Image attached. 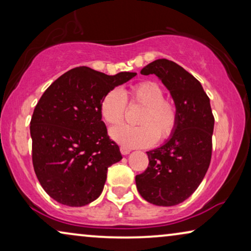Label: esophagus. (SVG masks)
Returning a JSON list of instances; mask_svg holds the SVG:
<instances>
[{
  "mask_svg": "<svg viewBox=\"0 0 251 251\" xmlns=\"http://www.w3.org/2000/svg\"><path fill=\"white\" fill-rule=\"evenodd\" d=\"M120 151H121V153L123 154V155H128V154H129L130 152H131V150L126 149V147H125V146L120 147Z\"/></svg>",
  "mask_w": 251,
  "mask_h": 251,
  "instance_id": "obj_1",
  "label": "esophagus"
}]
</instances>
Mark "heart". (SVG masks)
Instances as JSON below:
<instances>
[{
    "label": "heart",
    "mask_w": 251,
    "mask_h": 251,
    "mask_svg": "<svg viewBox=\"0 0 251 251\" xmlns=\"http://www.w3.org/2000/svg\"><path fill=\"white\" fill-rule=\"evenodd\" d=\"M130 104L144 106L138 118L139 126L118 125L109 130V135L120 145L126 149L147 147L173 135L178 122L176 105L170 99L163 98V89L153 81L139 82L126 92ZM126 100L120 89H112L102 97L99 112L108 125H115L123 119Z\"/></svg>",
    "instance_id": "heart-1"
}]
</instances>
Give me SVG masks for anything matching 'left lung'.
I'll use <instances>...</instances> for the list:
<instances>
[{
	"instance_id": "left-lung-1",
	"label": "left lung",
	"mask_w": 251,
	"mask_h": 251,
	"mask_svg": "<svg viewBox=\"0 0 251 251\" xmlns=\"http://www.w3.org/2000/svg\"><path fill=\"white\" fill-rule=\"evenodd\" d=\"M140 74L162 81L177 107L178 122L163 145L146 152L150 163L136 176L137 190L150 203L171 207L194 193L210 164L215 123L210 99L193 75L171 60H154Z\"/></svg>"
}]
</instances>
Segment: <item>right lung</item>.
<instances>
[{
  "mask_svg": "<svg viewBox=\"0 0 251 251\" xmlns=\"http://www.w3.org/2000/svg\"><path fill=\"white\" fill-rule=\"evenodd\" d=\"M136 75L80 66L44 91L30 120L32 159L41 186L53 200L82 207L101 194L108 167L122 155L107 136L99 105L106 92Z\"/></svg>",
  "mask_w": 251,
  "mask_h": 251,
  "instance_id": "obj_1",
  "label": "right lung"
}]
</instances>
